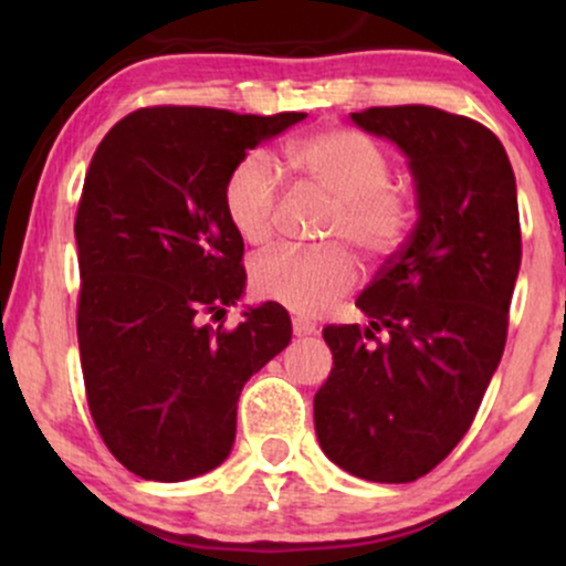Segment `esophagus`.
I'll use <instances>...</instances> for the list:
<instances>
[{
    "instance_id": "obj_1",
    "label": "esophagus",
    "mask_w": 566,
    "mask_h": 566,
    "mask_svg": "<svg viewBox=\"0 0 566 566\" xmlns=\"http://www.w3.org/2000/svg\"><path fill=\"white\" fill-rule=\"evenodd\" d=\"M292 333H295L297 337L314 335L316 333V324L308 322V319H303V316H295V319H292Z\"/></svg>"
}]
</instances>
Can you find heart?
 I'll use <instances>...</instances> for the list:
<instances>
[{
    "label": "heart",
    "instance_id": "obj_1",
    "mask_svg": "<svg viewBox=\"0 0 566 566\" xmlns=\"http://www.w3.org/2000/svg\"><path fill=\"white\" fill-rule=\"evenodd\" d=\"M287 161L305 186L335 201L327 220L329 242H350L369 261H386L405 244L415 223V201L405 186L391 184V157L373 138L350 127H324L292 143ZM279 205L282 175L274 159L263 151L239 159L223 186L233 231L247 244L269 242ZM356 279L359 265L343 247H276L255 258L250 269L258 295L297 314H319L346 295Z\"/></svg>",
    "mask_w": 566,
    "mask_h": 566
}]
</instances>
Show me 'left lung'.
Returning <instances> with one entry per match:
<instances>
[{
	"instance_id": "left-lung-1",
	"label": "left lung",
	"mask_w": 566,
	"mask_h": 566,
	"mask_svg": "<svg viewBox=\"0 0 566 566\" xmlns=\"http://www.w3.org/2000/svg\"><path fill=\"white\" fill-rule=\"evenodd\" d=\"M350 119L407 154L420 216L356 301L369 327H324L333 373L314 423L343 471L407 484L465 437L503 356L522 263L516 178L503 143L469 116L415 103Z\"/></svg>"
}]
</instances>
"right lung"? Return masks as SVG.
<instances>
[{"label": "right lung", "instance_id": "right-lung-1", "mask_svg": "<svg viewBox=\"0 0 566 566\" xmlns=\"http://www.w3.org/2000/svg\"><path fill=\"white\" fill-rule=\"evenodd\" d=\"M305 114L148 106L108 129L84 175L74 233L76 337L90 415L108 452L151 482L218 469L244 382L282 348L279 303L239 327L205 324L244 292V242L223 207L247 151Z\"/></svg>", "mask_w": 566, "mask_h": 566}]
</instances>
